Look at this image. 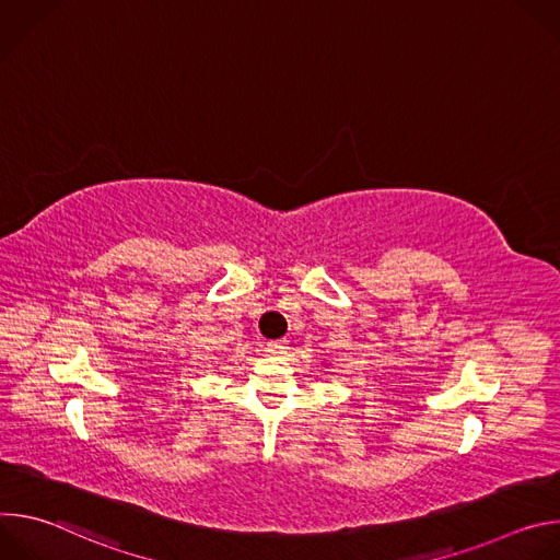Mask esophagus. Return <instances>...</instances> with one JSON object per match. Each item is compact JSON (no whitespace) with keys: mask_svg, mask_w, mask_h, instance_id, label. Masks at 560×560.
<instances>
[{"mask_svg":"<svg viewBox=\"0 0 560 560\" xmlns=\"http://www.w3.org/2000/svg\"><path fill=\"white\" fill-rule=\"evenodd\" d=\"M283 350H288V341H285V339H279V341H270V343H268V352H270V354H281Z\"/></svg>","mask_w":560,"mask_h":560,"instance_id":"1","label":"esophagus"}]
</instances>
